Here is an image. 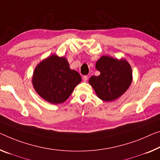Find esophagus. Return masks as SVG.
I'll return each mask as SVG.
<instances>
[{
    "label": "esophagus",
    "instance_id": "1",
    "mask_svg": "<svg viewBox=\"0 0 160 160\" xmlns=\"http://www.w3.org/2000/svg\"><path fill=\"white\" fill-rule=\"evenodd\" d=\"M82 78H83V82H87V80H88V77H87V76H83Z\"/></svg>",
    "mask_w": 160,
    "mask_h": 160
}]
</instances>
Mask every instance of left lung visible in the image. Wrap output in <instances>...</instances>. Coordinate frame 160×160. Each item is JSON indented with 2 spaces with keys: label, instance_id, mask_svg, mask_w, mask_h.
<instances>
[{
  "label": "left lung",
  "instance_id": "left-lung-1",
  "mask_svg": "<svg viewBox=\"0 0 160 160\" xmlns=\"http://www.w3.org/2000/svg\"><path fill=\"white\" fill-rule=\"evenodd\" d=\"M96 68L100 72V75L92 76L88 82L94 88L98 97L104 102L117 99L131 84L132 68L125 59L102 56L96 63Z\"/></svg>",
  "mask_w": 160,
  "mask_h": 160
}]
</instances>
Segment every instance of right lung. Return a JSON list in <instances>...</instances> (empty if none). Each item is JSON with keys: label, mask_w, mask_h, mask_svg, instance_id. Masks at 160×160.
Masks as SVG:
<instances>
[{"label": "right lung", "mask_w": 160, "mask_h": 160, "mask_svg": "<svg viewBox=\"0 0 160 160\" xmlns=\"http://www.w3.org/2000/svg\"><path fill=\"white\" fill-rule=\"evenodd\" d=\"M82 81L77 71L69 68L67 60L52 55L36 66L32 82L36 92L52 104L64 102Z\"/></svg>", "instance_id": "add662e5"}]
</instances>
